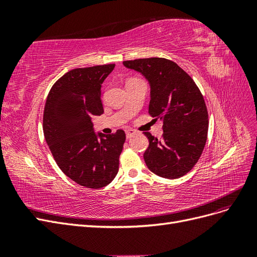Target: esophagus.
Instances as JSON below:
<instances>
[{"mask_svg": "<svg viewBox=\"0 0 257 257\" xmlns=\"http://www.w3.org/2000/svg\"><path fill=\"white\" fill-rule=\"evenodd\" d=\"M125 134H126V138H131V137H133V135L135 134V131H133V130H126L125 131Z\"/></svg>", "mask_w": 257, "mask_h": 257, "instance_id": "esophagus-1", "label": "esophagus"}]
</instances>
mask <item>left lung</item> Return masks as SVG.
Returning <instances> with one entry per match:
<instances>
[{
  "instance_id": "8db88e82",
  "label": "left lung",
  "mask_w": 257,
  "mask_h": 257,
  "mask_svg": "<svg viewBox=\"0 0 257 257\" xmlns=\"http://www.w3.org/2000/svg\"><path fill=\"white\" fill-rule=\"evenodd\" d=\"M123 64L149 81V113L163 120L162 139L144 133L149 139L146 165L163 178L184 176L198 162L207 142L209 121L203 94L191 76L170 60L137 59Z\"/></svg>"
}]
</instances>
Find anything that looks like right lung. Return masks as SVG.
<instances>
[{
    "mask_svg": "<svg viewBox=\"0 0 257 257\" xmlns=\"http://www.w3.org/2000/svg\"><path fill=\"white\" fill-rule=\"evenodd\" d=\"M114 64L75 68L52 85L46 99L43 130L60 169L89 189L109 184L119 170L125 133L95 134L92 118L104 108L100 89Z\"/></svg>",
    "mask_w": 257,
    "mask_h": 257,
    "instance_id": "obj_1",
    "label": "right lung"
}]
</instances>
